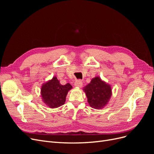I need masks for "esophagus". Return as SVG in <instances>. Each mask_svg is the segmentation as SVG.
<instances>
[{
  "instance_id": "34e87169",
  "label": "esophagus",
  "mask_w": 154,
  "mask_h": 154,
  "mask_svg": "<svg viewBox=\"0 0 154 154\" xmlns=\"http://www.w3.org/2000/svg\"><path fill=\"white\" fill-rule=\"evenodd\" d=\"M83 85V83L81 80H77L74 83V86L78 88H81Z\"/></svg>"
}]
</instances>
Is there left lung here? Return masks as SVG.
<instances>
[{
  "label": "left lung",
  "instance_id": "left-lung-1",
  "mask_svg": "<svg viewBox=\"0 0 154 154\" xmlns=\"http://www.w3.org/2000/svg\"><path fill=\"white\" fill-rule=\"evenodd\" d=\"M83 90L85 93L88 104L95 109L104 108L112 94L110 85L102 80L99 76L92 78Z\"/></svg>",
  "mask_w": 154,
  "mask_h": 154
}]
</instances>
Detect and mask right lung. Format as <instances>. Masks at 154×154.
Wrapping results in <instances>:
<instances>
[{
  "label": "right lung",
  "instance_id": "right-lung-1",
  "mask_svg": "<svg viewBox=\"0 0 154 154\" xmlns=\"http://www.w3.org/2000/svg\"><path fill=\"white\" fill-rule=\"evenodd\" d=\"M72 88V85L69 83L66 85L60 84L57 78L54 76L42 85V100L44 103L50 108H58L65 103L67 93Z\"/></svg>",
  "mask_w": 154,
  "mask_h": 154
}]
</instances>
